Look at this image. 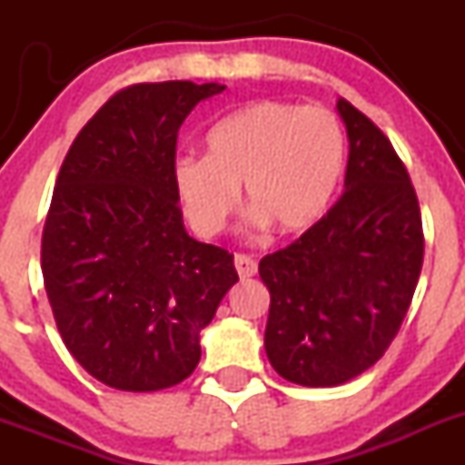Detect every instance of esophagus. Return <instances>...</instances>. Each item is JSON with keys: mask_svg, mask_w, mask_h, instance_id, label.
I'll list each match as a JSON object with an SVG mask.
<instances>
[{"mask_svg": "<svg viewBox=\"0 0 465 465\" xmlns=\"http://www.w3.org/2000/svg\"><path fill=\"white\" fill-rule=\"evenodd\" d=\"M233 265H236L238 276H241L242 281L252 279V276L259 272V267H256V261L250 259V256H245V254H236V259H233Z\"/></svg>", "mask_w": 465, "mask_h": 465, "instance_id": "34e87169", "label": "esophagus"}]
</instances>
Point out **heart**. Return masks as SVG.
Masks as SVG:
<instances>
[{"label": "heart", "instance_id": "heart-1", "mask_svg": "<svg viewBox=\"0 0 465 465\" xmlns=\"http://www.w3.org/2000/svg\"><path fill=\"white\" fill-rule=\"evenodd\" d=\"M204 143L206 157L173 163L182 209L200 236L227 224L241 184L256 224L299 236L323 218L344 173V133L323 107L252 103L218 121Z\"/></svg>", "mask_w": 465, "mask_h": 465}]
</instances>
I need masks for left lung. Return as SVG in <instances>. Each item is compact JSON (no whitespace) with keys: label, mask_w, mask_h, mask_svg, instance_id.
Returning a JSON list of instances; mask_svg holds the SVG:
<instances>
[{"label":"left lung","mask_w":465,"mask_h":465,"mask_svg":"<svg viewBox=\"0 0 465 465\" xmlns=\"http://www.w3.org/2000/svg\"><path fill=\"white\" fill-rule=\"evenodd\" d=\"M349 137L344 193L259 274L270 290L265 353L281 378L337 387L382 358L407 315L423 224L407 168L373 121L337 101Z\"/></svg>","instance_id":"left-lung-1"}]
</instances>
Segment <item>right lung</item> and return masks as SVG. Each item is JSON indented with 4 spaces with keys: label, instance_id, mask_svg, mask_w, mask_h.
Wrapping results in <instances>:
<instances>
[{
    "label": "right lung",
    "instance_id": "add662e5",
    "mask_svg": "<svg viewBox=\"0 0 465 465\" xmlns=\"http://www.w3.org/2000/svg\"><path fill=\"white\" fill-rule=\"evenodd\" d=\"M218 83H143L78 133L42 233V276L69 353L107 387L159 391L193 373L200 331L238 281L233 254L184 229L180 125Z\"/></svg>",
    "mask_w": 465,
    "mask_h": 465
}]
</instances>
